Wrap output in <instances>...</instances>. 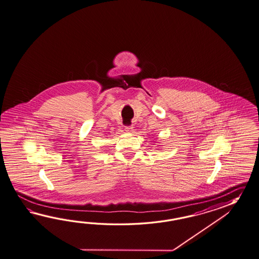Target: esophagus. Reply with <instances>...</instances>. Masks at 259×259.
<instances>
[{
    "mask_svg": "<svg viewBox=\"0 0 259 259\" xmlns=\"http://www.w3.org/2000/svg\"><path fill=\"white\" fill-rule=\"evenodd\" d=\"M133 126H126V132H127V133H132L133 132Z\"/></svg>",
    "mask_w": 259,
    "mask_h": 259,
    "instance_id": "34e87169",
    "label": "esophagus"
}]
</instances>
